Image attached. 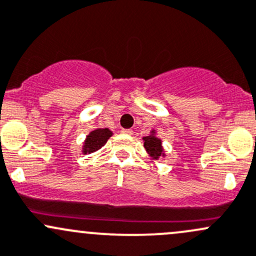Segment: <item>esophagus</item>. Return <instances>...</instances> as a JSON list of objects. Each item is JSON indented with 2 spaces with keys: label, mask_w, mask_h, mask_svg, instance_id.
I'll use <instances>...</instances> for the list:
<instances>
[{
  "label": "esophagus",
  "mask_w": 256,
  "mask_h": 256,
  "mask_svg": "<svg viewBox=\"0 0 256 256\" xmlns=\"http://www.w3.org/2000/svg\"><path fill=\"white\" fill-rule=\"evenodd\" d=\"M121 134H124V135H132L134 131L130 130V128H122V130H121Z\"/></svg>",
  "instance_id": "obj_1"
}]
</instances>
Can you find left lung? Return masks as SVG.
Wrapping results in <instances>:
<instances>
[{
	"label": "left lung",
	"mask_w": 256,
	"mask_h": 256,
	"mask_svg": "<svg viewBox=\"0 0 256 256\" xmlns=\"http://www.w3.org/2000/svg\"><path fill=\"white\" fill-rule=\"evenodd\" d=\"M144 148H146L147 153H148L153 160H158V158L164 156L162 141L158 137L154 136V131H152V135L144 137Z\"/></svg>",
	"instance_id": "obj_1"
}]
</instances>
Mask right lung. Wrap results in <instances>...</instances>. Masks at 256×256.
<instances>
[{
  "label": "right lung",
  "mask_w": 256,
  "mask_h": 256,
  "mask_svg": "<svg viewBox=\"0 0 256 256\" xmlns=\"http://www.w3.org/2000/svg\"><path fill=\"white\" fill-rule=\"evenodd\" d=\"M112 135V134L109 128H96V130L92 131L86 138L83 153H93L102 148Z\"/></svg>",
  "instance_id": "1"
}]
</instances>
